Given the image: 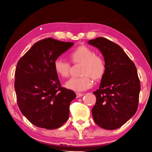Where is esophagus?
<instances>
[{
    "label": "esophagus",
    "instance_id": "1",
    "mask_svg": "<svg viewBox=\"0 0 152 152\" xmlns=\"http://www.w3.org/2000/svg\"><path fill=\"white\" fill-rule=\"evenodd\" d=\"M83 94H79V93H77L76 94V98H80V97H82L83 96Z\"/></svg>",
    "mask_w": 152,
    "mask_h": 152
}]
</instances>
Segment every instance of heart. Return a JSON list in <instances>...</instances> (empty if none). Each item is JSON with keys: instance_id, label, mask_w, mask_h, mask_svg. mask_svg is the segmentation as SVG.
<instances>
[{"instance_id": "heart-1", "label": "heart", "mask_w": 152, "mask_h": 152, "mask_svg": "<svg viewBox=\"0 0 152 152\" xmlns=\"http://www.w3.org/2000/svg\"><path fill=\"white\" fill-rule=\"evenodd\" d=\"M69 58L74 64H82L81 74L83 76L72 78L65 84L67 89L76 92L87 90L92 86L93 81L99 80L104 76L106 63L101 56L95 55L94 50L85 46H80L70 54ZM54 68L56 74L63 78L69 75L71 65L61 58L54 61Z\"/></svg>"}]
</instances>
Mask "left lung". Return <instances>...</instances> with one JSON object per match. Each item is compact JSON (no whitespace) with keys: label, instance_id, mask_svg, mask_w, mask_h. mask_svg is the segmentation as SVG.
Wrapping results in <instances>:
<instances>
[{"label":"left lung","instance_id":"left-lung-1","mask_svg":"<svg viewBox=\"0 0 152 152\" xmlns=\"http://www.w3.org/2000/svg\"><path fill=\"white\" fill-rule=\"evenodd\" d=\"M88 44L101 52L106 63L104 76L94 92L96 103L92 115L97 125L106 130L123 126L137 112L141 85L137 70L119 45L104 37Z\"/></svg>","mask_w":152,"mask_h":152}]
</instances>
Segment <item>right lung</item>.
Masks as SVG:
<instances>
[{"label": "right lung", "instance_id": "1", "mask_svg": "<svg viewBox=\"0 0 152 152\" xmlns=\"http://www.w3.org/2000/svg\"><path fill=\"white\" fill-rule=\"evenodd\" d=\"M74 45L52 38L39 41L18 62L14 87L18 107L33 125L47 130L67 121L73 91L61 86L54 61Z\"/></svg>", "mask_w": 152, "mask_h": 152}]
</instances>
